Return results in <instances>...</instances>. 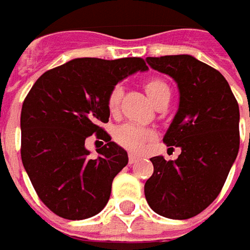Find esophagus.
<instances>
[{
	"instance_id": "esophagus-1",
	"label": "esophagus",
	"mask_w": 250,
	"mask_h": 250,
	"mask_svg": "<svg viewBox=\"0 0 250 250\" xmlns=\"http://www.w3.org/2000/svg\"><path fill=\"white\" fill-rule=\"evenodd\" d=\"M138 160H139V156H138V154H133V153H129V163H130V164L136 163Z\"/></svg>"
}]
</instances>
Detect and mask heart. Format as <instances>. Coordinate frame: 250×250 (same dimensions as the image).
<instances>
[{
	"mask_svg": "<svg viewBox=\"0 0 250 250\" xmlns=\"http://www.w3.org/2000/svg\"><path fill=\"white\" fill-rule=\"evenodd\" d=\"M145 90L147 93L150 100L153 101V104H156V101L159 100L161 96H164L166 93H169V87L163 79L153 78L145 83ZM121 99H122V87L121 86L112 87L108 97H107V108L110 111V114L114 115L118 112ZM151 136H153V132L150 129H145V128H140V126L132 125V124L120 125L114 130V140L120 146L132 150V151H139L143 149L145 143Z\"/></svg>",
	"mask_w": 250,
	"mask_h": 250,
	"instance_id": "b5f03b06",
	"label": "heart"
}]
</instances>
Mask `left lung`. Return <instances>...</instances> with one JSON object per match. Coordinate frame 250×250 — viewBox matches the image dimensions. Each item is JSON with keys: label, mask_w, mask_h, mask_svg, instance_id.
<instances>
[{"label": "left lung", "mask_w": 250, "mask_h": 250, "mask_svg": "<svg viewBox=\"0 0 250 250\" xmlns=\"http://www.w3.org/2000/svg\"><path fill=\"white\" fill-rule=\"evenodd\" d=\"M178 84L179 105L163 142L181 147L177 160L151 157L145 196L153 211L172 220L202 213L218 196L239 150V107L226 78L192 55L147 57Z\"/></svg>", "instance_id": "1"}]
</instances>
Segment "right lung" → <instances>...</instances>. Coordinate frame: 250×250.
Instances as JSON below:
<instances>
[{"label":"right lung","instance_id":"right-lung-1","mask_svg":"<svg viewBox=\"0 0 250 250\" xmlns=\"http://www.w3.org/2000/svg\"><path fill=\"white\" fill-rule=\"evenodd\" d=\"M138 71V58H75L44 72L21 112L22 163L45 206L66 220H84L105 207L112 179L128 164L126 151L100 126L108 122L112 87ZM93 133L107 142L90 159L84 140Z\"/></svg>","mask_w":250,"mask_h":250}]
</instances>
